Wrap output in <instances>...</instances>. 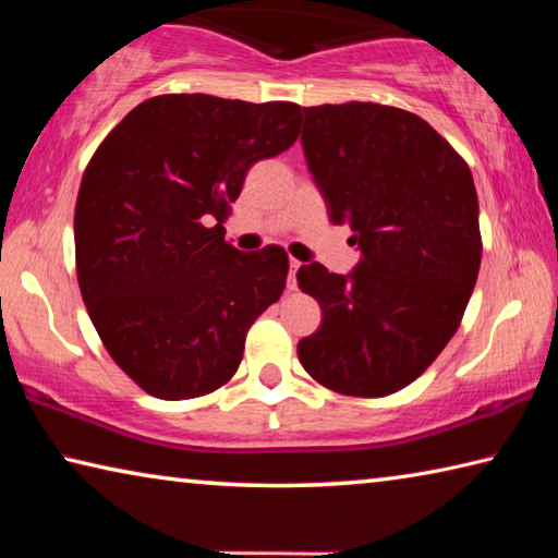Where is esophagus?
Instances as JSON below:
<instances>
[{"instance_id": "obj_1", "label": "esophagus", "mask_w": 558, "mask_h": 558, "mask_svg": "<svg viewBox=\"0 0 558 558\" xmlns=\"http://www.w3.org/2000/svg\"><path fill=\"white\" fill-rule=\"evenodd\" d=\"M302 266L300 260H295V258H290V276H288V288L290 290H295L298 288V278H295V272H298V268Z\"/></svg>"}]
</instances>
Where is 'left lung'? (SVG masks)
<instances>
[{
    "mask_svg": "<svg viewBox=\"0 0 558 558\" xmlns=\"http://www.w3.org/2000/svg\"><path fill=\"white\" fill-rule=\"evenodd\" d=\"M302 149L362 260L349 276L323 263L298 286L323 307L300 339L305 372L344 396H389L418 379L450 337L475 288L483 241L470 167L409 110L344 102L302 108Z\"/></svg>",
    "mask_w": 558,
    "mask_h": 558,
    "instance_id": "left-lung-1",
    "label": "left lung"
}]
</instances>
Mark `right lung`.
I'll return each mask as SVG.
<instances>
[{"instance_id": "right-lung-1", "label": "right lung", "mask_w": 558, "mask_h": 558, "mask_svg": "<svg viewBox=\"0 0 558 558\" xmlns=\"http://www.w3.org/2000/svg\"><path fill=\"white\" fill-rule=\"evenodd\" d=\"M300 106L172 93L102 140L75 202V270L108 354L165 401L211 393L286 290L280 245L241 253L223 219L245 172L295 143Z\"/></svg>"}]
</instances>
